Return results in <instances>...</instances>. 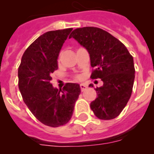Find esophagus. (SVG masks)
<instances>
[{"instance_id": "esophagus-1", "label": "esophagus", "mask_w": 154, "mask_h": 154, "mask_svg": "<svg viewBox=\"0 0 154 154\" xmlns=\"http://www.w3.org/2000/svg\"><path fill=\"white\" fill-rule=\"evenodd\" d=\"M80 87H81V89H82V92L85 91V90L87 89V86L85 84H81L80 85Z\"/></svg>"}]
</instances>
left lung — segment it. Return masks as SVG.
<instances>
[{"label":"left lung","mask_w":154,"mask_h":154,"mask_svg":"<svg viewBox=\"0 0 154 154\" xmlns=\"http://www.w3.org/2000/svg\"><path fill=\"white\" fill-rule=\"evenodd\" d=\"M71 37L89 52L94 69L90 77L103 82L102 86L96 89L97 97L90 104L91 109L99 119H113L131 97L135 78L134 58L119 40L99 28L76 29Z\"/></svg>","instance_id":"8db88e82"}]
</instances>
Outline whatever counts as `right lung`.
Returning <instances> with one entry per match:
<instances>
[{"instance_id": "add662e5", "label": "right lung", "mask_w": 154, "mask_h": 154, "mask_svg": "<svg viewBox=\"0 0 154 154\" xmlns=\"http://www.w3.org/2000/svg\"><path fill=\"white\" fill-rule=\"evenodd\" d=\"M72 29L49 31L30 45L18 69V86L23 101L38 121L58 127L69 122L81 94L77 83H67L63 90L50 83L58 69L57 59L64 42Z\"/></svg>"}]
</instances>
